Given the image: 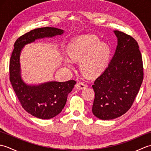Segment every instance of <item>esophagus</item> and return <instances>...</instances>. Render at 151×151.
<instances>
[{
    "label": "esophagus",
    "instance_id": "obj_1",
    "mask_svg": "<svg viewBox=\"0 0 151 151\" xmlns=\"http://www.w3.org/2000/svg\"><path fill=\"white\" fill-rule=\"evenodd\" d=\"M75 87L76 89H85L87 88V85L84 84V83L82 82H78L76 84Z\"/></svg>",
    "mask_w": 151,
    "mask_h": 151
}]
</instances>
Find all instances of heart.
<instances>
[{"instance_id": "heart-1", "label": "heart", "mask_w": 151, "mask_h": 151, "mask_svg": "<svg viewBox=\"0 0 151 151\" xmlns=\"http://www.w3.org/2000/svg\"><path fill=\"white\" fill-rule=\"evenodd\" d=\"M94 35H84L74 39L67 46L69 58L65 63L73 65V61L80 60V69L89 77H96L106 68L110 55V47L106 43L99 42Z\"/></svg>"}]
</instances>
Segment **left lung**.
I'll list each match as a JSON object with an SVG mask.
<instances>
[{
    "label": "left lung",
    "instance_id": "1",
    "mask_svg": "<svg viewBox=\"0 0 151 151\" xmlns=\"http://www.w3.org/2000/svg\"><path fill=\"white\" fill-rule=\"evenodd\" d=\"M117 46L104 71L92 86V112L102 120L121 116L132 106L143 80L142 56L138 43L130 35L114 30Z\"/></svg>",
    "mask_w": 151,
    "mask_h": 151
}]
</instances>
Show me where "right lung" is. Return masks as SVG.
<instances>
[{"mask_svg":"<svg viewBox=\"0 0 151 151\" xmlns=\"http://www.w3.org/2000/svg\"><path fill=\"white\" fill-rule=\"evenodd\" d=\"M63 33V30L53 27L39 28L28 32L15 41L9 60V81L22 107L28 113L40 119H49L59 114L76 82L70 80L65 82H49L39 86L27 85L21 78V50L25 45L37 39L51 37Z\"/></svg>","mask_w":151,"mask_h":151,"instance_id":"1","label":"right lung"}]
</instances>
